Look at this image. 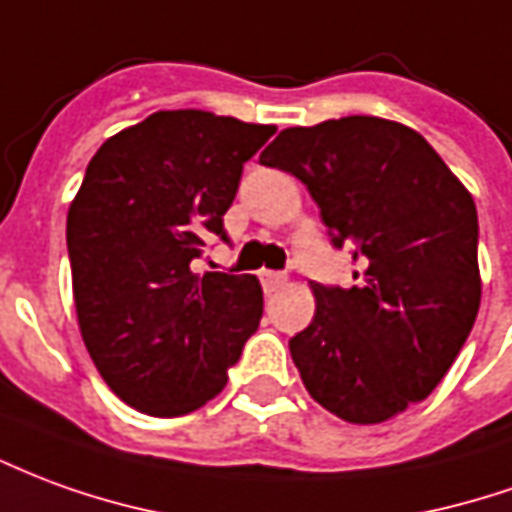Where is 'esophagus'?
Wrapping results in <instances>:
<instances>
[{"mask_svg":"<svg viewBox=\"0 0 512 512\" xmlns=\"http://www.w3.org/2000/svg\"><path fill=\"white\" fill-rule=\"evenodd\" d=\"M260 282H263V291L271 293V291H277V288H282V285H285V274L263 268V271H260Z\"/></svg>","mask_w":512,"mask_h":512,"instance_id":"34e87169","label":"esophagus"}]
</instances>
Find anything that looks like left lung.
Returning <instances> with one entry per match:
<instances>
[{"label": "left lung", "mask_w": 512, "mask_h": 512, "mask_svg": "<svg viewBox=\"0 0 512 512\" xmlns=\"http://www.w3.org/2000/svg\"><path fill=\"white\" fill-rule=\"evenodd\" d=\"M263 166L305 182L357 285L313 282L316 316L288 346L307 393L352 424L430 396L480 310L477 207L416 130L346 116L282 130Z\"/></svg>", "instance_id": "8db88e82"}]
</instances>
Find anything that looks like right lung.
Returning a JSON list of instances; mask_svg holds the SVG:
<instances>
[{"label": "right lung", "mask_w": 512, "mask_h": 512, "mask_svg": "<svg viewBox=\"0 0 512 512\" xmlns=\"http://www.w3.org/2000/svg\"><path fill=\"white\" fill-rule=\"evenodd\" d=\"M277 132L207 110H160L91 157L66 219L74 307L110 391L171 418L227 385L263 316L252 274H196L241 171Z\"/></svg>", "instance_id": "right-lung-1"}]
</instances>
